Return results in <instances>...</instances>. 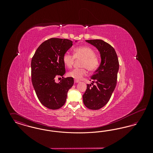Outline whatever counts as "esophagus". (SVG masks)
<instances>
[{
    "instance_id": "34e87169",
    "label": "esophagus",
    "mask_w": 153,
    "mask_h": 153,
    "mask_svg": "<svg viewBox=\"0 0 153 153\" xmlns=\"http://www.w3.org/2000/svg\"><path fill=\"white\" fill-rule=\"evenodd\" d=\"M74 82H75V83H78V82H79V81H78V80H74Z\"/></svg>"
}]
</instances>
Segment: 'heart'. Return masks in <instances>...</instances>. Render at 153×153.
Returning <instances> with one entry per match:
<instances>
[{
  "mask_svg": "<svg viewBox=\"0 0 153 153\" xmlns=\"http://www.w3.org/2000/svg\"><path fill=\"white\" fill-rule=\"evenodd\" d=\"M75 58L82 59L80 64L81 67L82 68L73 69L68 73V76L76 80H81L87 74V69L89 72H95L100 64L99 58L95 55L94 50L87 46L75 48L74 49V56L66 52L63 56L62 61L67 68H71Z\"/></svg>",
  "mask_w": 153,
  "mask_h": 153,
  "instance_id": "b5f03b06",
  "label": "heart"
}]
</instances>
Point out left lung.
<instances>
[{"label":"left lung","mask_w":153,"mask_h":153,"mask_svg":"<svg viewBox=\"0 0 153 153\" xmlns=\"http://www.w3.org/2000/svg\"><path fill=\"white\" fill-rule=\"evenodd\" d=\"M86 42L98 49L102 59L99 67L91 78L92 84H87L82 96L84 104L88 108L97 110L108 102L116 87L119 64L116 51L109 44L101 39Z\"/></svg>","instance_id":"obj_1"}]
</instances>
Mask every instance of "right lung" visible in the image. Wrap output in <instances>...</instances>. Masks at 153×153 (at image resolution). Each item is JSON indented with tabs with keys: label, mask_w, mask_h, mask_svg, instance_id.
<instances>
[{
	"label": "right lung",
	"mask_w": 153,
	"mask_h": 153,
	"mask_svg": "<svg viewBox=\"0 0 153 153\" xmlns=\"http://www.w3.org/2000/svg\"><path fill=\"white\" fill-rule=\"evenodd\" d=\"M72 45L68 39L50 38L39 45L31 59L33 87L39 102L49 109H59L64 105L74 84L73 78L63 77L65 68L62 57ZM58 76L63 79L57 83L55 79Z\"/></svg>",
	"instance_id": "right-lung-1"
}]
</instances>
